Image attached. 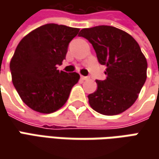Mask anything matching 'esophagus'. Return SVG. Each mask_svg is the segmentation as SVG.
Returning a JSON list of instances; mask_svg holds the SVG:
<instances>
[{"mask_svg":"<svg viewBox=\"0 0 159 159\" xmlns=\"http://www.w3.org/2000/svg\"><path fill=\"white\" fill-rule=\"evenodd\" d=\"M81 79H82L83 80H89V76H81Z\"/></svg>","mask_w":159,"mask_h":159,"instance_id":"obj_1","label":"esophagus"}]
</instances>
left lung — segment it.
Returning <instances> with one entry per match:
<instances>
[{
	"label": "left lung",
	"mask_w": 159,
	"mask_h": 159,
	"mask_svg": "<svg viewBox=\"0 0 159 159\" xmlns=\"http://www.w3.org/2000/svg\"><path fill=\"white\" fill-rule=\"evenodd\" d=\"M92 44L98 62L106 65L104 80L88 95L89 104L102 115H117L134 103L147 79V60L137 41L119 28L98 25L80 34Z\"/></svg>",
	"instance_id": "8db88e82"
}]
</instances>
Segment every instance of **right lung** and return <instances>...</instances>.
I'll use <instances>...</instances> for the list:
<instances>
[{
  "mask_svg": "<svg viewBox=\"0 0 159 159\" xmlns=\"http://www.w3.org/2000/svg\"><path fill=\"white\" fill-rule=\"evenodd\" d=\"M79 28L47 24L25 36L16 48L9 68L22 101L32 110L52 113L68 100L80 80L77 72L57 70Z\"/></svg>",
  "mask_w": 159,
  "mask_h": 159,
  "instance_id": "obj_1",
  "label": "right lung"
}]
</instances>
